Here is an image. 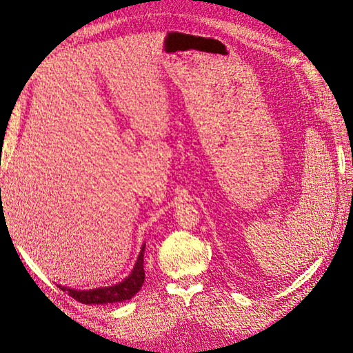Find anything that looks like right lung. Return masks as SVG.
Returning a JSON list of instances; mask_svg holds the SVG:
<instances>
[{
	"label": "right lung",
	"mask_w": 353,
	"mask_h": 353,
	"mask_svg": "<svg viewBox=\"0 0 353 353\" xmlns=\"http://www.w3.org/2000/svg\"><path fill=\"white\" fill-rule=\"evenodd\" d=\"M144 253L145 241L139 245L130 267H127V270L121 272V274L110 276L109 279L95 282L94 285H88V287H70V285L65 283L56 285L62 291L68 292V296L76 299L77 302L86 305H109L129 301L141 290L145 279Z\"/></svg>",
	"instance_id": "obj_1"
}]
</instances>
